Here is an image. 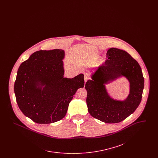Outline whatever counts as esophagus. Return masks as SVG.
Returning a JSON list of instances; mask_svg holds the SVG:
<instances>
[{
  "label": "esophagus",
  "mask_w": 158,
  "mask_h": 158,
  "mask_svg": "<svg viewBox=\"0 0 158 158\" xmlns=\"http://www.w3.org/2000/svg\"><path fill=\"white\" fill-rule=\"evenodd\" d=\"M89 79V76L88 75V73H85L84 75V79H85V82H86V81Z\"/></svg>",
  "instance_id": "34e87169"
}]
</instances>
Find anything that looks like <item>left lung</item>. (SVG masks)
I'll return each instance as SVG.
<instances>
[{
	"label": "left lung",
	"mask_w": 158,
	"mask_h": 158,
	"mask_svg": "<svg viewBox=\"0 0 158 158\" xmlns=\"http://www.w3.org/2000/svg\"><path fill=\"white\" fill-rule=\"evenodd\" d=\"M108 59L92 74L85 84L86 104L90 115L105 123H118L135 111L140 104L144 77L138 62L127 52L117 48L107 50ZM125 77L130 84L128 97L124 100L112 98L105 85Z\"/></svg>",
	"instance_id": "left-lung-1"
}]
</instances>
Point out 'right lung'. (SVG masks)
I'll return each instance as SVG.
<instances>
[{
  "label": "right lung",
  "mask_w": 158,
  "mask_h": 158,
  "mask_svg": "<svg viewBox=\"0 0 158 158\" xmlns=\"http://www.w3.org/2000/svg\"><path fill=\"white\" fill-rule=\"evenodd\" d=\"M61 49L40 50L23 61L14 85L16 102L23 114L35 123L50 124L66 115L77 90L84 86L82 73L64 77Z\"/></svg>",
  "instance_id": "right-lung-1"
}]
</instances>
